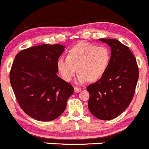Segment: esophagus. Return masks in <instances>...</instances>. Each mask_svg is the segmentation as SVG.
Segmentation results:
<instances>
[{
    "label": "esophagus",
    "mask_w": 149,
    "mask_h": 149,
    "mask_svg": "<svg viewBox=\"0 0 149 149\" xmlns=\"http://www.w3.org/2000/svg\"><path fill=\"white\" fill-rule=\"evenodd\" d=\"M81 90V88H78V87H74V92H80V91Z\"/></svg>",
    "instance_id": "esophagus-1"
}]
</instances>
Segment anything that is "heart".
<instances>
[{
  "mask_svg": "<svg viewBox=\"0 0 149 149\" xmlns=\"http://www.w3.org/2000/svg\"><path fill=\"white\" fill-rule=\"evenodd\" d=\"M111 62V52L106 46H97L86 42L74 45L68 50L67 57L57 60V68L62 79L70 81L77 72V82L88 80L94 82L101 79L108 70Z\"/></svg>",
  "mask_w": 149,
  "mask_h": 149,
  "instance_id": "1",
  "label": "heart"
}]
</instances>
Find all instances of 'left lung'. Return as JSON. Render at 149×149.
I'll use <instances>...</instances> for the list:
<instances>
[{
  "mask_svg": "<svg viewBox=\"0 0 149 149\" xmlns=\"http://www.w3.org/2000/svg\"><path fill=\"white\" fill-rule=\"evenodd\" d=\"M111 47V62L104 75L87 87L88 108L102 120L117 117L129 106L139 79L136 60L127 46L115 39H99Z\"/></svg>",
  "mask_w": 149,
  "mask_h": 149,
  "instance_id": "left-lung-1",
  "label": "left lung"
}]
</instances>
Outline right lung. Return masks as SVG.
<instances>
[{
    "label": "right lung",
    "instance_id": "obj_1",
    "mask_svg": "<svg viewBox=\"0 0 149 149\" xmlns=\"http://www.w3.org/2000/svg\"><path fill=\"white\" fill-rule=\"evenodd\" d=\"M62 45L44 44L20 51L10 72L15 98L24 112L41 121H52L67 107L74 88L57 75Z\"/></svg>",
    "mask_w": 149,
    "mask_h": 149
}]
</instances>
